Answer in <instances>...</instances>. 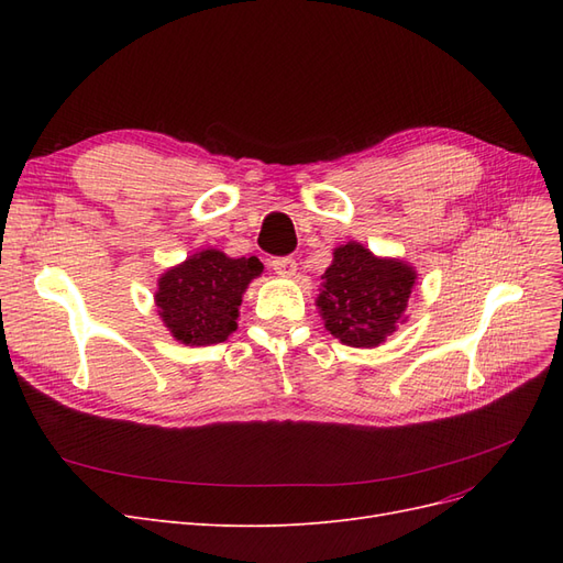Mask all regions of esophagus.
Instances as JSON below:
<instances>
[{
	"label": "esophagus",
	"instance_id": "esophagus-1",
	"mask_svg": "<svg viewBox=\"0 0 563 563\" xmlns=\"http://www.w3.org/2000/svg\"><path fill=\"white\" fill-rule=\"evenodd\" d=\"M269 265L282 277H291V275H296V269H298V263L294 258H288V255H284V258H272Z\"/></svg>",
	"mask_w": 563,
	"mask_h": 563
}]
</instances>
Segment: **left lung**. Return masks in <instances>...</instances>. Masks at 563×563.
Instances as JSON below:
<instances>
[{"mask_svg": "<svg viewBox=\"0 0 563 563\" xmlns=\"http://www.w3.org/2000/svg\"><path fill=\"white\" fill-rule=\"evenodd\" d=\"M319 314L338 340L352 347H376L404 321L416 272L399 261L376 258L362 244L335 249L323 272Z\"/></svg>", "mask_w": 563, "mask_h": 563, "instance_id": "8db88e82", "label": "left lung"}]
</instances>
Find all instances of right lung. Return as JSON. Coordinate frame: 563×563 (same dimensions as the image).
Instances as JSON below:
<instances>
[{
	"label": "right lung",
	"instance_id": "obj_1",
	"mask_svg": "<svg viewBox=\"0 0 563 563\" xmlns=\"http://www.w3.org/2000/svg\"><path fill=\"white\" fill-rule=\"evenodd\" d=\"M263 263L228 258L216 249L195 253L183 265L168 269L155 296L162 321L185 345H216L236 329L242 294Z\"/></svg>",
	"mask_w": 563,
	"mask_h": 563
}]
</instances>
